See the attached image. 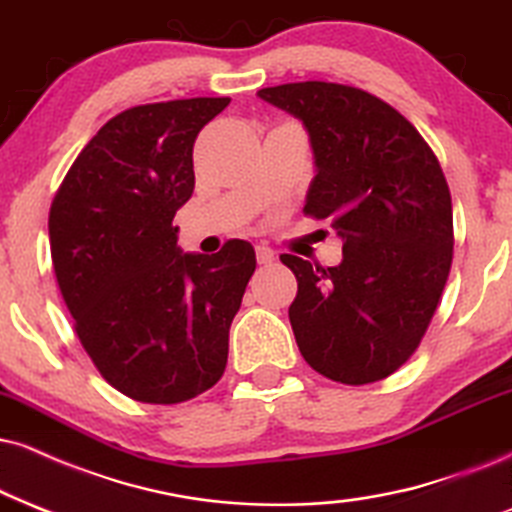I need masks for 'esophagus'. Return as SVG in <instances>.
<instances>
[{"instance_id": "obj_1", "label": "esophagus", "mask_w": 512, "mask_h": 512, "mask_svg": "<svg viewBox=\"0 0 512 512\" xmlns=\"http://www.w3.org/2000/svg\"><path fill=\"white\" fill-rule=\"evenodd\" d=\"M256 261L261 263V266H270V263L275 261L273 249H270V246H266V244H258L256 246Z\"/></svg>"}]
</instances>
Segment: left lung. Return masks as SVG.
Masks as SVG:
<instances>
[{
  "instance_id": "obj_1",
  "label": "left lung",
  "mask_w": 512,
  "mask_h": 512,
  "mask_svg": "<svg viewBox=\"0 0 512 512\" xmlns=\"http://www.w3.org/2000/svg\"><path fill=\"white\" fill-rule=\"evenodd\" d=\"M258 97L311 135L315 178L304 213L332 218L339 266L282 254L299 292L289 306L296 344L334 382H380L413 356L453 261V208L430 144L394 106L339 82H287Z\"/></svg>"
}]
</instances>
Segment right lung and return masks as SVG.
<instances>
[{
    "mask_svg": "<svg viewBox=\"0 0 512 512\" xmlns=\"http://www.w3.org/2000/svg\"><path fill=\"white\" fill-rule=\"evenodd\" d=\"M230 97L125 109L63 178L49 208L61 296L94 368L142 403H182L227 365L230 325L256 270L254 246L182 254L175 211L194 192V140Z\"/></svg>",
    "mask_w": 512,
    "mask_h": 512,
    "instance_id": "right-lung-1",
    "label": "right lung"
}]
</instances>
